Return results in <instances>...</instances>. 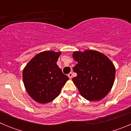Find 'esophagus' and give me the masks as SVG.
Instances as JSON below:
<instances>
[{
  "mask_svg": "<svg viewBox=\"0 0 131 131\" xmlns=\"http://www.w3.org/2000/svg\"><path fill=\"white\" fill-rule=\"evenodd\" d=\"M68 76L69 77V79H71V78H72V77H73V73L71 72L69 73L68 75Z\"/></svg>",
  "mask_w": 131,
  "mask_h": 131,
  "instance_id": "1",
  "label": "esophagus"
}]
</instances>
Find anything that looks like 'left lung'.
Returning <instances> with one entry per match:
<instances>
[{
    "instance_id": "8db88e82",
    "label": "left lung",
    "mask_w": 131,
    "mask_h": 131,
    "mask_svg": "<svg viewBox=\"0 0 131 131\" xmlns=\"http://www.w3.org/2000/svg\"><path fill=\"white\" fill-rule=\"evenodd\" d=\"M77 62L73 68L77 77L72 79L80 94L89 101H98L111 91L115 77V68L105 54L94 50L73 52Z\"/></svg>"
}]
</instances>
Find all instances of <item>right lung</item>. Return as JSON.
Returning <instances> with one entry per match:
<instances>
[{"mask_svg":"<svg viewBox=\"0 0 131 131\" xmlns=\"http://www.w3.org/2000/svg\"><path fill=\"white\" fill-rule=\"evenodd\" d=\"M61 53L52 50L39 53L24 68L25 90L37 102L47 104L54 100L69 79L56 63Z\"/></svg>","mask_w":131,"mask_h":131,"instance_id":"obj_1","label":"right lung"}]
</instances>
